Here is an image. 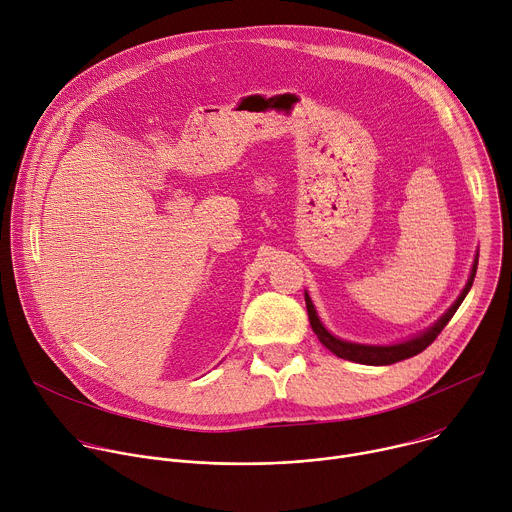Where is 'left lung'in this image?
Segmentation results:
<instances>
[{
  "mask_svg": "<svg viewBox=\"0 0 512 512\" xmlns=\"http://www.w3.org/2000/svg\"><path fill=\"white\" fill-rule=\"evenodd\" d=\"M476 267H478V257L474 259V265H472V271H470V277H468V283L466 287L462 289V294L458 296V300L452 304V308L437 320L433 326H429L427 330H423L421 334L405 340V342H397V344H389V346H373V344H356V342H348V340H340L336 338L334 334H330L324 324L320 322L318 314H316V308L308 296L306 291V308H308V318H310V324H312V330L316 332L318 340L330 350L334 352L336 356L340 358H346V360H352V362H360V364H373V367H383V364H393V362H399V360H405V358H411L419 352H423L435 338L437 334H440L446 324L452 320V316L456 314V310L460 308V304L464 302L466 294L470 291L472 283H474V277H476Z\"/></svg>",
  "mask_w": 512,
  "mask_h": 512,
  "instance_id": "left-lung-1",
  "label": "left lung"
}]
</instances>
